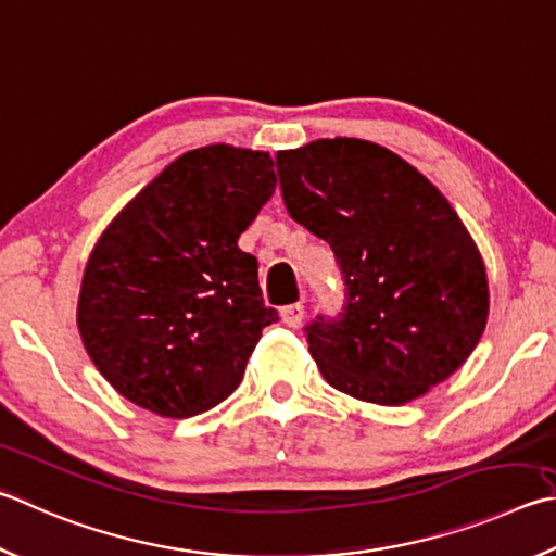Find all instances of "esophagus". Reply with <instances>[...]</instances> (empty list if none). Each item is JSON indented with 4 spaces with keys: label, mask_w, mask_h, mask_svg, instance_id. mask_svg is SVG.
<instances>
[{
    "label": "esophagus",
    "mask_w": 556,
    "mask_h": 556,
    "mask_svg": "<svg viewBox=\"0 0 556 556\" xmlns=\"http://www.w3.org/2000/svg\"><path fill=\"white\" fill-rule=\"evenodd\" d=\"M279 316H281V323H285V326H289V328H299L301 323H304V318H306V308H304V304L285 306V308L279 311Z\"/></svg>",
    "instance_id": "1"
}]
</instances>
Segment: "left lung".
I'll return each mask as SVG.
<instances>
[{
    "label": "left lung",
    "mask_w": 556,
    "mask_h": 556,
    "mask_svg": "<svg viewBox=\"0 0 556 556\" xmlns=\"http://www.w3.org/2000/svg\"><path fill=\"white\" fill-rule=\"evenodd\" d=\"M291 218L326 240L348 287L308 352L352 399L403 406L457 371L489 318V279L469 230L432 181L389 148L320 138L279 150Z\"/></svg>",
    "instance_id": "obj_1"
}]
</instances>
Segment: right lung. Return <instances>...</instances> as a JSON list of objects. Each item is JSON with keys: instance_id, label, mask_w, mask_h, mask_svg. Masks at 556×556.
I'll list each match as a JSON object with an SVG mask.
<instances>
[{"instance_id": "add662e5", "label": "right lung", "mask_w": 556, "mask_h": 556, "mask_svg": "<svg viewBox=\"0 0 556 556\" xmlns=\"http://www.w3.org/2000/svg\"><path fill=\"white\" fill-rule=\"evenodd\" d=\"M269 153L189 150L118 211L87 260L77 328L121 396L189 418L238 389L279 316L238 238L275 194Z\"/></svg>"}]
</instances>
